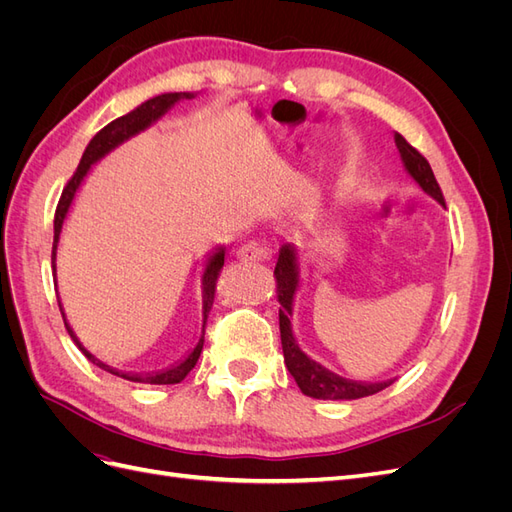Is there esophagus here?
<instances>
[{"instance_id": "obj_1", "label": "esophagus", "mask_w": 512, "mask_h": 512, "mask_svg": "<svg viewBox=\"0 0 512 512\" xmlns=\"http://www.w3.org/2000/svg\"><path fill=\"white\" fill-rule=\"evenodd\" d=\"M269 256H271L269 247L260 241L243 243L237 250V258L245 260V262H265V260H269Z\"/></svg>"}]
</instances>
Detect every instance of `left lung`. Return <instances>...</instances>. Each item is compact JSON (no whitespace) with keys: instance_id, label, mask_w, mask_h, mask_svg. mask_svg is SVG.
Returning a JSON list of instances; mask_svg holds the SVG:
<instances>
[{"instance_id":"obj_1","label":"left lung","mask_w":512,"mask_h":512,"mask_svg":"<svg viewBox=\"0 0 512 512\" xmlns=\"http://www.w3.org/2000/svg\"><path fill=\"white\" fill-rule=\"evenodd\" d=\"M395 145L399 151L401 164H404L406 173L418 183L427 196H431L440 207L444 205V196L440 185L433 177V170L429 162L418 153L412 145L401 134L395 132ZM275 292L277 301H280V333H282V350H284V363L290 371L294 382L299 384L303 395L314 397V399H333V401H350V399H361L376 395L384 391L386 386H391L395 378L389 380H378V382H367V380H350L335 374L329 367L320 365L314 361L312 356L305 354L303 348L297 342V335L292 329V312H294V299H297V292L303 286V265L301 256L294 245H284L280 254L275 260Z\"/></svg>"}]
</instances>
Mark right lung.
<instances>
[{"label": "right lung", "instance_id": "1", "mask_svg": "<svg viewBox=\"0 0 512 512\" xmlns=\"http://www.w3.org/2000/svg\"><path fill=\"white\" fill-rule=\"evenodd\" d=\"M198 94L194 91H170V94H160V96H153L149 100H145L143 104H138L134 111H130L128 115H121L115 121L108 123L104 126L94 138H91L89 145L83 151V158L79 162V168H76L74 177L68 181L64 194L59 198V205L55 211V222H53V280H55V290H57V247H59V239H61V230H64V224L68 220V213L74 205V198L79 194L81 185L85 183L87 175L91 166H96L102 158H106L108 153L115 151L119 145H123L130 138H134L136 134L145 132L147 128H151L153 123L158 119H162L170 108H173L177 102L181 100H192ZM224 256H226V245H215L213 250L205 256L203 262V271H200V294H203V329H200L198 335V342L194 344V348L188 350V354L183 356L181 361H177L175 365L164 367V369H156V371H123L117 367H111L108 363L100 361L96 354H91L79 337H76L74 329L70 327V322L66 318L64 312V305H61V297H59V290H57V303H59V312L64 316V324L66 329L72 337V342L76 344L85 356L87 361L94 363L96 367L108 371V374H113L117 378H123L128 382H138V384H177L181 382L185 376L190 374L192 367L196 365L200 352H203V342H205V324H207V316H209V309L213 305V294H215V280H218V273L224 267Z\"/></svg>", "mask_w": 512, "mask_h": 512}]
</instances>
